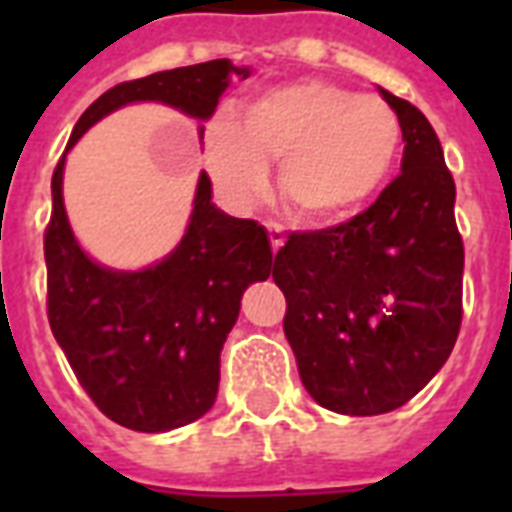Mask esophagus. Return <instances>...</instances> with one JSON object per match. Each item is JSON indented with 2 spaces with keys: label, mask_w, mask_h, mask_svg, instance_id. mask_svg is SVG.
<instances>
[{
  "label": "esophagus",
  "mask_w": 512,
  "mask_h": 512,
  "mask_svg": "<svg viewBox=\"0 0 512 512\" xmlns=\"http://www.w3.org/2000/svg\"><path fill=\"white\" fill-rule=\"evenodd\" d=\"M265 231H268V239H271V249L279 252L281 244H284V231H281L279 223H265Z\"/></svg>",
  "instance_id": "obj_1"
}]
</instances>
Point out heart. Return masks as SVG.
Segmentation results:
<instances>
[{
  "mask_svg": "<svg viewBox=\"0 0 512 512\" xmlns=\"http://www.w3.org/2000/svg\"><path fill=\"white\" fill-rule=\"evenodd\" d=\"M401 122L385 100L319 79L279 84L244 103L241 124L220 114L207 130V170L244 207L279 164L276 188L300 220L335 223L380 191L396 164Z\"/></svg>",
  "mask_w": 512,
  "mask_h": 512,
  "instance_id": "b5f03b06",
  "label": "heart"
}]
</instances>
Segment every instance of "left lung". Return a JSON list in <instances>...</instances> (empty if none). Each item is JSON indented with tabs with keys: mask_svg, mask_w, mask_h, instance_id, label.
Listing matches in <instances>:
<instances>
[{
	"mask_svg": "<svg viewBox=\"0 0 512 512\" xmlns=\"http://www.w3.org/2000/svg\"><path fill=\"white\" fill-rule=\"evenodd\" d=\"M380 92L401 122V175L345 223L292 233L273 263L300 380L316 404L350 417L417 396L462 324L454 177L420 108Z\"/></svg>",
	"mask_w": 512,
	"mask_h": 512,
	"instance_id": "8db88e82",
	"label": "left lung"
}]
</instances>
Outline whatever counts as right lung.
I'll use <instances>...</instances> for the list:
<instances>
[{
  "mask_svg": "<svg viewBox=\"0 0 512 512\" xmlns=\"http://www.w3.org/2000/svg\"><path fill=\"white\" fill-rule=\"evenodd\" d=\"M233 76L247 79L249 71L220 58L116 84L84 111L66 151L98 119L138 100L209 119ZM63 164L66 154L52 172L44 231L52 335L108 420L138 433L183 428L215 404L220 350L239 319L244 289L271 276V241L255 220L220 212L201 172L191 223L175 252L146 271H111L92 263L71 233Z\"/></svg>",
  "mask_w": 512,
  "mask_h": 512,
  "instance_id": "right-lung-1",
  "label": "right lung"
}]
</instances>
